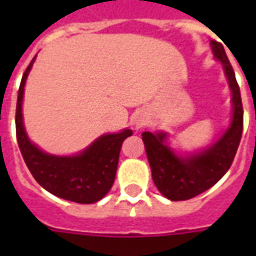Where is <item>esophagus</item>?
<instances>
[{
    "label": "esophagus",
    "instance_id": "34e87169",
    "mask_svg": "<svg viewBox=\"0 0 256 256\" xmlns=\"http://www.w3.org/2000/svg\"><path fill=\"white\" fill-rule=\"evenodd\" d=\"M144 124H145V121H144L142 118H135V120H134V125H135V128H141Z\"/></svg>",
    "mask_w": 256,
    "mask_h": 256
}]
</instances>
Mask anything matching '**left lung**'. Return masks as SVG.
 <instances>
[{"mask_svg":"<svg viewBox=\"0 0 256 256\" xmlns=\"http://www.w3.org/2000/svg\"><path fill=\"white\" fill-rule=\"evenodd\" d=\"M212 51L221 61L232 91V121L226 132L208 150L181 158L165 144L166 134L144 132L142 141L152 172L154 184L165 198L185 201L210 190L230 170L240 146L244 128L240 85L224 46L212 41Z\"/></svg>","mask_w":256,"mask_h":256,"instance_id":"8db88e82","label":"left lung"}]
</instances>
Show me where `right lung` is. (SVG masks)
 Instances as JSON below:
<instances>
[{
	"label": "right lung",
	"instance_id": "add662e5",
	"mask_svg": "<svg viewBox=\"0 0 256 256\" xmlns=\"http://www.w3.org/2000/svg\"><path fill=\"white\" fill-rule=\"evenodd\" d=\"M32 62L34 60L22 75L15 112L16 141L25 164L35 181L55 196L78 204L100 201L112 186L121 145L125 138L132 135V131L124 130L122 132L102 135L85 151L74 156H56L42 152L28 140L22 122L25 80Z\"/></svg>",
	"mask_w": 256,
	"mask_h": 256
}]
</instances>
